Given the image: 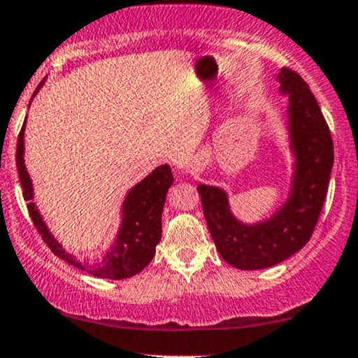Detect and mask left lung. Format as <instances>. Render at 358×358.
<instances>
[{
  "label": "left lung",
  "instance_id": "left-lung-1",
  "mask_svg": "<svg viewBox=\"0 0 358 358\" xmlns=\"http://www.w3.org/2000/svg\"><path fill=\"white\" fill-rule=\"evenodd\" d=\"M281 92L289 100V130L296 154L293 191L271 220L245 226L229 213L217 187L197 186L214 245L226 263L239 270H262L295 255L312 238L329 189L334 141L308 83L296 71H280Z\"/></svg>",
  "mask_w": 358,
  "mask_h": 358
}]
</instances>
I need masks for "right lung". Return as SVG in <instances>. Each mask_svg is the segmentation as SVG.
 <instances>
[{
  "label": "right lung",
  "instance_id": "right-lung-1",
  "mask_svg": "<svg viewBox=\"0 0 358 358\" xmlns=\"http://www.w3.org/2000/svg\"><path fill=\"white\" fill-rule=\"evenodd\" d=\"M23 130L24 124L20 130L18 144H16V167H18L20 182L23 187V197L28 201L27 208L29 217H31L38 234L46 243V246L52 250V253L65 259L66 263L80 268V270L88 271L96 278L122 280L144 270L150 263V259L154 258L155 246L161 241L164 201H166L167 189L171 187L172 180H174L171 167H157L142 182L130 189L124 203V221H122L119 238L115 239L108 253L96 263H80L73 256L65 253V250L58 245V241H55L50 231L46 229L40 213L36 211L35 204L31 203V180H29L23 162Z\"/></svg>",
  "mask_w": 358,
  "mask_h": 358
}]
</instances>
